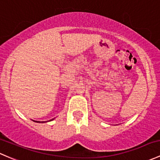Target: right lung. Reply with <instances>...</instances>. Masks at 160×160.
I'll return each mask as SVG.
<instances>
[{
  "label": "right lung",
  "mask_w": 160,
  "mask_h": 160,
  "mask_svg": "<svg viewBox=\"0 0 160 160\" xmlns=\"http://www.w3.org/2000/svg\"><path fill=\"white\" fill-rule=\"evenodd\" d=\"M53 120V119H52V120H48V121H51V120ZM48 121H46V122H48ZM36 122H45L44 121H43H43H42V122H40V121H36Z\"/></svg>",
  "instance_id": "obj_1"
}]
</instances>
